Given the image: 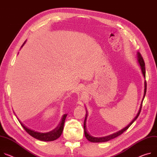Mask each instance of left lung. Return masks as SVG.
<instances>
[{"mask_svg": "<svg viewBox=\"0 0 157 157\" xmlns=\"http://www.w3.org/2000/svg\"><path fill=\"white\" fill-rule=\"evenodd\" d=\"M137 58H138V62L140 66V67H141V72H142V74H143L144 78H145V62H144V60L143 59V58H142L141 55L140 54V53L138 52L137 53ZM146 91H147V81H145V90H144V98L143 99H142V101H141V104L140 105V109H139V111L137 114V115L135 117V118L133 120V121L128 124L127 126H126L125 128H124L123 129L121 130L120 131L115 133H113L112 135H108V136H104V137H94L93 136H91L90 135H89L88 132H87V130H86V120H87V117H88V112L86 111V117H85V119H84V135L85 136H86V138H87L88 140H89L91 142H93V143H101V142H106V141H108L111 139H113L115 138L118 136H120V135H121L124 132H125L128 128H129L132 124V123L137 119V118L138 117L140 113L141 112V106H142V103H143V101L144 99V98L145 96V94H146Z\"/></svg>", "mask_w": 157, "mask_h": 157, "instance_id": "obj_1", "label": "left lung"}]
</instances>
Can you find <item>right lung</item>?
<instances>
[{
    "label": "right lung",
    "mask_w": 157,
    "mask_h": 157,
    "mask_svg": "<svg viewBox=\"0 0 157 157\" xmlns=\"http://www.w3.org/2000/svg\"><path fill=\"white\" fill-rule=\"evenodd\" d=\"M25 42L26 41H25L24 42L21 48L24 45ZM66 117H67V115L66 114H65V115H64L63 116L62 119H61L59 124H58V126H57L55 129H54L52 131H51L48 133H39L37 132H35L34 130H31L29 129V128H27L25 126H24L22 124V123H21V121H19V122H20L21 124L22 125V126L24 128V129L25 130V132L27 133H29L33 137H34L39 140H40V141H54L56 139H58L61 135L63 131L64 124V121H65Z\"/></svg>",
    "instance_id": "1"
}]
</instances>
